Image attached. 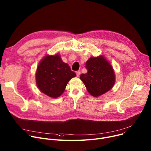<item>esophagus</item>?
Returning <instances> with one entry per match:
<instances>
[{"instance_id": "1", "label": "esophagus", "mask_w": 151, "mask_h": 151, "mask_svg": "<svg viewBox=\"0 0 151 151\" xmlns=\"http://www.w3.org/2000/svg\"><path fill=\"white\" fill-rule=\"evenodd\" d=\"M80 73H81V71H76V75H77V76L78 77V76H80Z\"/></svg>"}]
</instances>
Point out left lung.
Listing matches in <instances>:
<instances>
[{
	"mask_svg": "<svg viewBox=\"0 0 151 151\" xmlns=\"http://www.w3.org/2000/svg\"><path fill=\"white\" fill-rule=\"evenodd\" d=\"M86 68L87 73L81 74L80 78L91 95L99 96L113 88L115 82L114 73L104 56L90 58L86 62Z\"/></svg>",
	"mask_w": 151,
	"mask_h": 151,
	"instance_id": "obj_1",
	"label": "left lung"
}]
</instances>
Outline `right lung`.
<instances>
[{"label":"right lung","mask_w":151,"mask_h":151,"mask_svg":"<svg viewBox=\"0 0 151 151\" xmlns=\"http://www.w3.org/2000/svg\"><path fill=\"white\" fill-rule=\"evenodd\" d=\"M76 74L60 56L47 55L40 62L36 72L38 89L52 98H58L64 92L67 83Z\"/></svg>","instance_id":"1"}]
</instances>
